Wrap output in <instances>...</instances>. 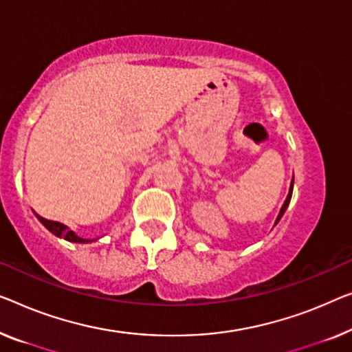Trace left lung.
<instances>
[{
	"label": "left lung",
	"mask_w": 352,
	"mask_h": 352,
	"mask_svg": "<svg viewBox=\"0 0 352 352\" xmlns=\"http://www.w3.org/2000/svg\"><path fill=\"white\" fill-rule=\"evenodd\" d=\"M292 190H294V178H292V182H291V188H289V192H287V197H286V201H285V204H283V207H281V210H280V213H278V218H276V221H275V224L280 221L281 219V217L283 214H285V212H286V208H287V206H289V202H291V196H292Z\"/></svg>",
	"instance_id": "left-lung-1"
}]
</instances>
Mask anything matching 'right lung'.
I'll return each mask as SVG.
<instances>
[{
	"label": "right lung",
	"mask_w": 352,
	"mask_h": 352,
	"mask_svg": "<svg viewBox=\"0 0 352 352\" xmlns=\"http://www.w3.org/2000/svg\"><path fill=\"white\" fill-rule=\"evenodd\" d=\"M38 219L39 221L44 224V226L50 230L52 234L56 235V237H63L65 240H67V242H74V243H88L91 242V240H87V239H80L78 235H76L74 232H72L71 229H67V226H65V224H61L58 221H50V219H45L42 218L38 214Z\"/></svg>",
	"instance_id": "right-lung-1"
}]
</instances>
